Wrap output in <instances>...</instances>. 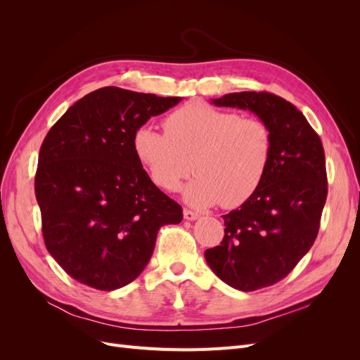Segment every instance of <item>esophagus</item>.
I'll use <instances>...</instances> for the list:
<instances>
[{
    "instance_id": "obj_1",
    "label": "esophagus",
    "mask_w": 360,
    "mask_h": 360,
    "mask_svg": "<svg viewBox=\"0 0 360 360\" xmlns=\"http://www.w3.org/2000/svg\"><path fill=\"white\" fill-rule=\"evenodd\" d=\"M183 216H184V219H186V221H197L200 217L198 213H195V212L188 210V209L183 210Z\"/></svg>"
}]
</instances>
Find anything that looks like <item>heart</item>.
I'll list each match as a JSON object with an SVG mask.
<instances>
[{
  "mask_svg": "<svg viewBox=\"0 0 360 360\" xmlns=\"http://www.w3.org/2000/svg\"><path fill=\"white\" fill-rule=\"evenodd\" d=\"M163 129L165 134L141 126L132 136L136 159L160 189L179 191L191 174V160L197 177L183 197L195 207L222 202L233 209L259 189L274 148L263 120L193 101L168 114Z\"/></svg>",
  "mask_w": 360,
  "mask_h": 360,
  "instance_id": "heart-1",
  "label": "heart"
}]
</instances>
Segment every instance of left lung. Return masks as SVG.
Listing matches in <instances>:
<instances>
[{
  "instance_id": "1",
  "label": "left lung",
  "mask_w": 360,
  "mask_h": 360,
  "mask_svg": "<svg viewBox=\"0 0 360 360\" xmlns=\"http://www.w3.org/2000/svg\"><path fill=\"white\" fill-rule=\"evenodd\" d=\"M210 102L254 112L274 139L259 189L240 209L222 216L224 240L204 252L225 284L255 291L285 278L315 242L328 198L324 150L308 120L279 96L242 91Z\"/></svg>"
}]
</instances>
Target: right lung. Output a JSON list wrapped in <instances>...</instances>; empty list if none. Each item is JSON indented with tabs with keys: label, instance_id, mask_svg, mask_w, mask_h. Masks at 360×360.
Returning a JSON list of instances; mask_svg holds the SVG:
<instances>
[{
	"label": "right lung",
	"instance_id": "1",
	"mask_svg": "<svg viewBox=\"0 0 360 360\" xmlns=\"http://www.w3.org/2000/svg\"><path fill=\"white\" fill-rule=\"evenodd\" d=\"M180 101L103 86L73 103L43 139L34 181L43 238L81 284H130L148 264L159 228L181 222V207L132 148L135 130Z\"/></svg>",
	"mask_w": 360,
	"mask_h": 360
}]
</instances>
